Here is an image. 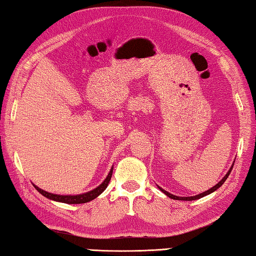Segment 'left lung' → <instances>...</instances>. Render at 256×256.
Listing matches in <instances>:
<instances>
[{"label":"left lung","instance_id":"left-lung-1","mask_svg":"<svg viewBox=\"0 0 256 256\" xmlns=\"http://www.w3.org/2000/svg\"><path fill=\"white\" fill-rule=\"evenodd\" d=\"M235 162V160H234ZM232 166H234V164L230 166V168L228 170V172L226 173V176H224L220 181H219L216 186H214L212 188H210L209 190H207V191H204V192H202V194H196V196H174V194H170V192H168V191H165L164 189H162V188L160 186H158V189L163 192V194H166L168 196H170V198L171 199H174V200H184V201H191V200H196V199H200V198H202V196H208V194H212V192H214L216 191L217 189H219V188H220L222 184H224V182H225L226 180H227V178H228V176H230V172H232Z\"/></svg>","mask_w":256,"mask_h":256}]
</instances>
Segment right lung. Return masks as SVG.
I'll return each mask as SVG.
<instances>
[{"instance_id":"1","label":"right lung","mask_w":256,"mask_h":256,"mask_svg":"<svg viewBox=\"0 0 256 256\" xmlns=\"http://www.w3.org/2000/svg\"><path fill=\"white\" fill-rule=\"evenodd\" d=\"M112 171H114V166L111 168L110 172L108 173L106 178H104V181H103L100 186H96V189H93L88 192H85V194H66V196H62V194H50V192H47L42 189H40L39 186H34L36 190H37L39 194H42L44 196H46L47 199H50L54 201H57V202H62V204H85V202H88V201H91L93 199H96V196H100L103 191L106 189V186H109V182L111 180V176H112Z\"/></svg>"}]
</instances>
